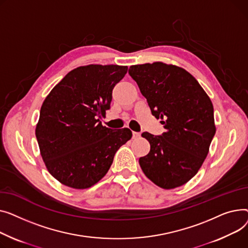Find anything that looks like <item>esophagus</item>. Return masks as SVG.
Segmentation results:
<instances>
[{
  "label": "esophagus",
  "instance_id": "obj_1",
  "mask_svg": "<svg viewBox=\"0 0 248 248\" xmlns=\"http://www.w3.org/2000/svg\"><path fill=\"white\" fill-rule=\"evenodd\" d=\"M132 135H133V139H139L141 136V134L139 132H134V131L132 132Z\"/></svg>",
  "mask_w": 248,
  "mask_h": 248
}]
</instances>
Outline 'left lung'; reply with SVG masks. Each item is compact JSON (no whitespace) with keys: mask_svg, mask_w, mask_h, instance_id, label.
Returning <instances> with one entry per match:
<instances>
[{"mask_svg":"<svg viewBox=\"0 0 248 248\" xmlns=\"http://www.w3.org/2000/svg\"><path fill=\"white\" fill-rule=\"evenodd\" d=\"M129 74L166 129L161 136L142 133L150 143V152L139 158L142 171L163 189L179 187L195 175L208 154L216 131L212 102L190 73L175 65H133Z\"/></svg>","mask_w":248,"mask_h":248,"instance_id":"8db88e82","label":"left lung"}]
</instances>
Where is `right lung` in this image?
Wrapping results in <instances>:
<instances>
[{"label": "right lung", "instance_id": "add662e5", "mask_svg": "<svg viewBox=\"0 0 248 248\" xmlns=\"http://www.w3.org/2000/svg\"><path fill=\"white\" fill-rule=\"evenodd\" d=\"M127 66L88 65L69 72L44 100L36 126L41 156L62 184L86 189L108 172L115 153L132 137L100 118L110 109L112 91Z\"/></svg>", "mask_w": 248, "mask_h": 248}]
</instances>
